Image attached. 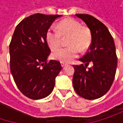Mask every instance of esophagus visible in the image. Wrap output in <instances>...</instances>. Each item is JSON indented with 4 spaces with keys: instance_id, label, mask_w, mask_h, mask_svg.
<instances>
[{
    "instance_id": "34e87169",
    "label": "esophagus",
    "mask_w": 123,
    "mask_h": 123,
    "mask_svg": "<svg viewBox=\"0 0 123 123\" xmlns=\"http://www.w3.org/2000/svg\"><path fill=\"white\" fill-rule=\"evenodd\" d=\"M67 64L66 63H64V62H61V66L63 68V67H65V65H66Z\"/></svg>"
}]
</instances>
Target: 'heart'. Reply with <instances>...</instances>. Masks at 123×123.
<instances>
[{
    "mask_svg": "<svg viewBox=\"0 0 123 123\" xmlns=\"http://www.w3.org/2000/svg\"><path fill=\"white\" fill-rule=\"evenodd\" d=\"M69 36L68 44L69 46L60 48L55 51L52 56L55 60L62 62H69L78 57L80 49L86 50L90 46L92 35L89 28L74 18H66L61 21L57 30L49 28L46 32V40L52 50H55L61 45V37Z\"/></svg>",
    "mask_w": 123,
    "mask_h": 123,
    "instance_id": "1",
    "label": "heart"
}]
</instances>
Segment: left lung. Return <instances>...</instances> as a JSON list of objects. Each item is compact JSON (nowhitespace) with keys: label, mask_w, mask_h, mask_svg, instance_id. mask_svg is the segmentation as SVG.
<instances>
[{"label":"left lung","mask_w":123,"mask_h":123,"mask_svg":"<svg viewBox=\"0 0 123 123\" xmlns=\"http://www.w3.org/2000/svg\"><path fill=\"white\" fill-rule=\"evenodd\" d=\"M89 28L92 43L86 54L79 60L85 63L73 65L75 72L73 85L80 97L95 100L110 90L117 68V55L113 37L107 27L88 14H75ZM90 63L92 67L87 68Z\"/></svg>","instance_id":"obj_1"}]
</instances>
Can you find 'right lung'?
I'll return each instance as SVG.
<instances>
[{
  "instance_id": "1",
  "label": "right lung",
  "mask_w": 123,
  "mask_h": 123,
  "mask_svg": "<svg viewBox=\"0 0 123 123\" xmlns=\"http://www.w3.org/2000/svg\"><path fill=\"white\" fill-rule=\"evenodd\" d=\"M61 15L36 13L16 26L9 45L10 68L14 81L26 97L39 100L49 95L62 67L61 62L47 58L50 49L46 32Z\"/></svg>"
}]
</instances>
